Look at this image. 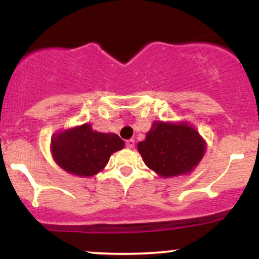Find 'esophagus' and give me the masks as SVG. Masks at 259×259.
Masks as SVG:
<instances>
[{
    "mask_svg": "<svg viewBox=\"0 0 259 259\" xmlns=\"http://www.w3.org/2000/svg\"><path fill=\"white\" fill-rule=\"evenodd\" d=\"M125 145H126L127 148H134V146H135V140H134V139L126 140Z\"/></svg>",
    "mask_w": 259,
    "mask_h": 259,
    "instance_id": "esophagus-1",
    "label": "esophagus"
}]
</instances>
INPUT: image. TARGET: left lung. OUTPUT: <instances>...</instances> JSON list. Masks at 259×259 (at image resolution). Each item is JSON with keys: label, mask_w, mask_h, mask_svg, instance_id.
I'll use <instances>...</instances> for the list:
<instances>
[{"label": "left lung", "mask_w": 259, "mask_h": 259, "mask_svg": "<svg viewBox=\"0 0 259 259\" xmlns=\"http://www.w3.org/2000/svg\"><path fill=\"white\" fill-rule=\"evenodd\" d=\"M138 148L148 168L169 178L191 171L203 156L204 142L187 124L159 121L153 124Z\"/></svg>", "instance_id": "8db88e82"}]
</instances>
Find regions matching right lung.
<instances>
[{
	"label": "right lung",
	"mask_w": 259,
	"mask_h": 259,
	"mask_svg": "<svg viewBox=\"0 0 259 259\" xmlns=\"http://www.w3.org/2000/svg\"><path fill=\"white\" fill-rule=\"evenodd\" d=\"M124 147V141L115 134L97 133L90 124L58 134L52 139L53 158L68 173L91 177L108 163L115 151Z\"/></svg>",
	"instance_id": "1"
}]
</instances>
